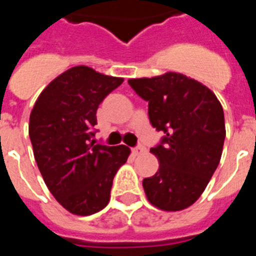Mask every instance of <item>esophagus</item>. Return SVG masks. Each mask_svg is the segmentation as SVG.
Returning <instances> with one entry per match:
<instances>
[{
    "label": "esophagus",
    "instance_id": "1",
    "mask_svg": "<svg viewBox=\"0 0 256 256\" xmlns=\"http://www.w3.org/2000/svg\"><path fill=\"white\" fill-rule=\"evenodd\" d=\"M132 152L134 156H140V155H142V154L146 152V148H144V146H137V148H133Z\"/></svg>",
    "mask_w": 256,
    "mask_h": 256
}]
</instances>
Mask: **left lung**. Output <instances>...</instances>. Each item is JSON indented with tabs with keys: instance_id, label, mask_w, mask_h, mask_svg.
<instances>
[{
	"instance_id": "obj_1",
	"label": "left lung",
	"mask_w": 256,
	"mask_h": 256,
	"mask_svg": "<svg viewBox=\"0 0 256 256\" xmlns=\"http://www.w3.org/2000/svg\"><path fill=\"white\" fill-rule=\"evenodd\" d=\"M128 83L148 102L154 128L165 134L150 150L159 169L142 180L146 198L164 212L186 209L204 192L220 162L226 138L223 108L206 86L176 72Z\"/></svg>"
}]
</instances>
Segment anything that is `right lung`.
<instances>
[{"mask_svg": "<svg viewBox=\"0 0 256 256\" xmlns=\"http://www.w3.org/2000/svg\"><path fill=\"white\" fill-rule=\"evenodd\" d=\"M123 78L86 65L56 76L36 101L29 118L33 154L47 188L76 216H91L110 201L112 180L130 148L94 144L96 112Z\"/></svg>", "mask_w": 256, "mask_h": 256, "instance_id": "obj_1", "label": "right lung"}]
</instances>
